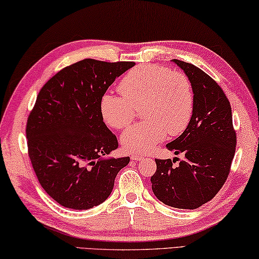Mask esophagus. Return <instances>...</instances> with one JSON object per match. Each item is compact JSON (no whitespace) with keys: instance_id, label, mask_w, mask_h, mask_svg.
Segmentation results:
<instances>
[{"instance_id":"1","label":"esophagus","mask_w":259,"mask_h":259,"mask_svg":"<svg viewBox=\"0 0 259 259\" xmlns=\"http://www.w3.org/2000/svg\"><path fill=\"white\" fill-rule=\"evenodd\" d=\"M131 159L135 160V161H139V160L143 159V156L142 155H133V156H131Z\"/></svg>"}]
</instances>
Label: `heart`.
I'll use <instances>...</instances> for the list:
<instances>
[{
	"label": "heart",
	"instance_id": "1",
	"mask_svg": "<svg viewBox=\"0 0 259 259\" xmlns=\"http://www.w3.org/2000/svg\"><path fill=\"white\" fill-rule=\"evenodd\" d=\"M121 95L107 93L100 101L104 121L121 130L132 122L135 107L143 103L146 120L131 126L120 138L126 152L146 153L165 139L166 134L179 135L192 117L194 95L187 76L157 65L135 67L119 83Z\"/></svg>",
	"mask_w": 259,
	"mask_h": 259
}]
</instances>
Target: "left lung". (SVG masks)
Segmentation results:
<instances>
[{"instance_id": "1", "label": "left lung", "mask_w": 259, "mask_h": 259, "mask_svg": "<svg viewBox=\"0 0 259 259\" xmlns=\"http://www.w3.org/2000/svg\"><path fill=\"white\" fill-rule=\"evenodd\" d=\"M171 61L191 83L194 106L187 128L166 146L175 155L183 153L184 159L178 166H173L174 160L156 159L152 191L167 206L196 209L211 200L225 183L237 137L230 102L221 86L192 63Z\"/></svg>"}]
</instances>
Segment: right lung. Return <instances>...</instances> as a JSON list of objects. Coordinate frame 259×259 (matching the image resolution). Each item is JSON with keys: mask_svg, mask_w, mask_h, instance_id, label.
Instances as JSON below:
<instances>
[{"mask_svg": "<svg viewBox=\"0 0 259 259\" xmlns=\"http://www.w3.org/2000/svg\"><path fill=\"white\" fill-rule=\"evenodd\" d=\"M134 65L84 59L40 89L27 121L28 153L39 184L61 206L81 210L102 203L130 162L106 158L118 141L103 122L100 101Z\"/></svg>", "mask_w": 259, "mask_h": 259, "instance_id": "right-lung-1", "label": "right lung"}]
</instances>
